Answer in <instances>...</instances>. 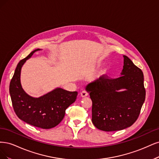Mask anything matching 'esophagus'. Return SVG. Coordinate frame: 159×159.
Returning a JSON list of instances; mask_svg holds the SVG:
<instances>
[{
    "label": "esophagus",
    "instance_id": "1",
    "mask_svg": "<svg viewBox=\"0 0 159 159\" xmlns=\"http://www.w3.org/2000/svg\"><path fill=\"white\" fill-rule=\"evenodd\" d=\"M80 96H81V97L84 98V97H86V96H88V93H87L86 91H82L80 93Z\"/></svg>",
    "mask_w": 159,
    "mask_h": 159
}]
</instances>
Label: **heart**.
<instances>
[{
	"label": "heart",
	"mask_w": 159,
	"mask_h": 159,
	"mask_svg": "<svg viewBox=\"0 0 159 159\" xmlns=\"http://www.w3.org/2000/svg\"><path fill=\"white\" fill-rule=\"evenodd\" d=\"M106 72H107V69H104L102 70L101 73L102 74H105V73H106Z\"/></svg>",
	"instance_id": "heart-1"
}]
</instances>
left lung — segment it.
<instances>
[{
    "mask_svg": "<svg viewBox=\"0 0 159 159\" xmlns=\"http://www.w3.org/2000/svg\"><path fill=\"white\" fill-rule=\"evenodd\" d=\"M120 77L101 76L86 86L93 101L92 121L98 129L114 131L134 124L145 100L142 70L124 55Z\"/></svg>",
    "mask_w": 159,
    "mask_h": 159,
    "instance_id": "left-lung-1",
    "label": "left lung"
}]
</instances>
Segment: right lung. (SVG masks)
<instances>
[{
  "label": "right lung",
  "mask_w": 159,
  "mask_h": 159,
  "mask_svg": "<svg viewBox=\"0 0 159 159\" xmlns=\"http://www.w3.org/2000/svg\"><path fill=\"white\" fill-rule=\"evenodd\" d=\"M40 50H34L18 63L10 83L9 91L14 110L20 120L35 127L51 129L62 121L66 109L75 102L78 93L59 87L38 98L25 93L20 81L22 67L35 52Z\"/></svg>",
  "instance_id": "add662e5"
}]
</instances>
